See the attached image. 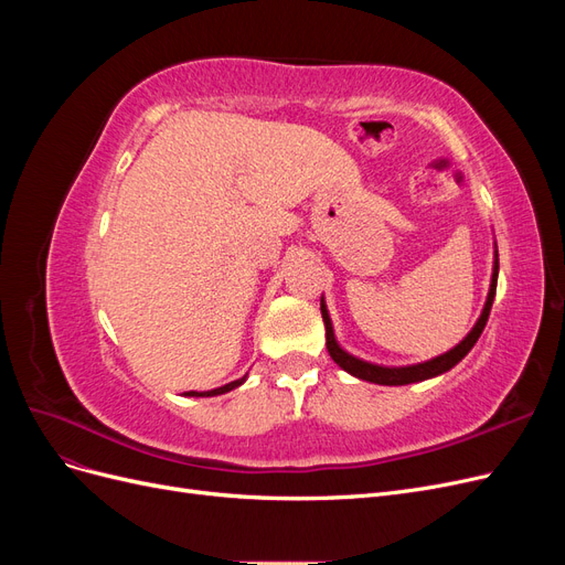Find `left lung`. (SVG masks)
Listing matches in <instances>:
<instances>
[{
	"instance_id": "1",
	"label": "left lung",
	"mask_w": 565,
	"mask_h": 565,
	"mask_svg": "<svg viewBox=\"0 0 565 565\" xmlns=\"http://www.w3.org/2000/svg\"><path fill=\"white\" fill-rule=\"evenodd\" d=\"M498 270H500V264H498V259H494L492 282H490V292H488L486 309H483L481 318H478V322L473 324V330L465 337V341H459V344H457L455 349H450L448 353H443V355L434 358V361H426V363H419V365H409V367H382V365H372V363H365V361H358V358L349 355L344 349H341V347L337 344L332 322H330V316H328V309H324V303H322V299H320V313H322V322H324V337H328V351H330V355H332V361H334L339 367H344L349 374H353V377H358V380H365V382H372V384H384V386L413 384V382H422V380L436 377V374L448 372L450 367H455V365L461 361V358H465V355L473 349L478 337H481V332H483V328H486L490 309H492L494 289H498Z\"/></svg>"
}]
</instances>
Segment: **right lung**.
I'll return each instance as SVG.
<instances>
[{
    "label": "right lung",
    "mask_w": 565,
    "mask_h": 565,
    "mask_svg": "<svg viewBox=\"0 0 565 565\" xmlns=\"http://www.w3.org/2000/svg\"><path fill=\"white\" fill-rule=\"evenodd\" d=\"M243 382H245V377H243V380H235V382H231V384H226V386L212 388V391H185V396H218V393H226V391H231V388H235V386H241Z\"/></svg>",
    "instance_id": "1"
}]
</instances>
